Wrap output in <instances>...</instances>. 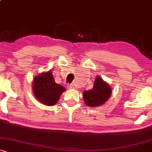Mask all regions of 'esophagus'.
Instances as JSON below:
<instances>
[{
    "instance_id": "esophagus-1",
    "label": "esophagus",
    "mask_w": 152,
    "mask_h": 152,
    "mask_svg": "<svg viewBox=\"0 0 152 152\" xmlns=\"http://www.w3.org/2000/svg\"><path fill=\"white\" fill-rule=\"evenodd\" d=\"M68 89H73L74 88V85H73V84H68Z\"/></svg>"
}]
</instances>
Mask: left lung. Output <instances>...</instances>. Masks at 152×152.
<instances>
[{"mask_svg": "<svg viewBox=\"0 0 152 152\" xmlns=\"http://www.w3.org/2000/svg\"><path fill=\"white\" fill-rule=\"evenodd\" d=\"M111 95V88L109 84L103 80L100 76H97L94 82L93 88L83 92L84 103L90 107H96L104 104Z\"/></svg>", "mask_w": 152, "mask_h": 152, "instance_id": "left-lung-1", "label": "left lung"}]
</instances>
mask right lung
Instances as JSON below:
<instances>
[{
    "mask_svg": "<svg viewBox=\"0 0 152 152\" xmlns=\"http://www.w3.org/2000/svg\"><path fill=\"white\" fill-rule=\"evenodd\" d=\"M65 90V87L55 82L51 71L41 73L33 79V94L37 100L44 105L49 106L55 105Z\"/></svg>",
    "mask_w": 152,
    "mask_h": 152,
    "instance_id": "add662e5",
    "label": "right lung"
}]
</instances>
